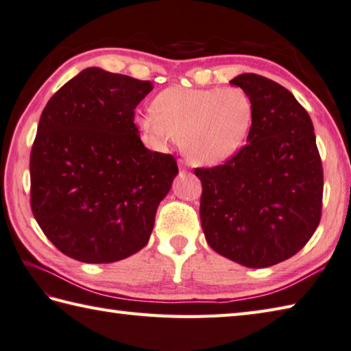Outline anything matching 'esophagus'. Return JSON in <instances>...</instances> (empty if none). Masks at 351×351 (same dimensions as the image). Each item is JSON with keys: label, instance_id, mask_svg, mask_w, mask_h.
I'll list each match as a JSON object with an SVG mask.
<instances>
[{"label": "esophagus", "instance_id": "1", "mask_svg": "<svg viewBox=\"0 0 351 351\" xmlns=\"http://www.w3.org/2000/svg\"><path fill=\"white\" fill-rule=\"evenodd\" d=\"M180 167L182 169V170H187V167H189V164L187 162H185V161H180Z\"/></svg>", "mask_w": 351, "mask_h": 351}]
</instances>
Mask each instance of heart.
I'll list each match as a JSON object with an SVG mask.
<instances>
[{
    "instance_id": "heart-1",
    "label": "heart",
    "mask_w": 351,
    "mask_h": 351,
    "mask_svg": "<svg viewBox=\"0 0 351 351\" xmlns=\"http://www.w3.org/2000/svg\"><path fill=\"white\" fill-rule=\"evenodd\" d=\"M252 111L251 97L239 86H171L158 94L154 109L138 115L136 125L154 147L164 149L181 136L191 162L215 166L242 147Z\"/></svg>"
}]
</instances>
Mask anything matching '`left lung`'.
Returning <instances> with one entry per match:
<instances>
[{"instance_id": "obj_1", "label": "left lung", "mask_w": 351, "mask_h": 351, "mask_svg": "<svg viewBox=\"0 0 351 351\" xmlns=\"http://www.w3.org/2000/svg\"><path fill=\"white\" fill-rule=\"evenodd\" d=\"M252 101L246 144L221 166L197 167L201 223L208 245L248 267L295 256L321 221L324 173L306 109L263 75L230 82Z\"/></svg>"}]
</instances>
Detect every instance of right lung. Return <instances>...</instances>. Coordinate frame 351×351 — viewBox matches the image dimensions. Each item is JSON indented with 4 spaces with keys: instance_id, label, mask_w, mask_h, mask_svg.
Listing matches in <instances>:
<instances>
[{
    "instance_id": "right-lung-1",
    "label": "right lung",
    "mask_w": 351,
    "mask_h": 351,
    "mask_svg": "<svg viewBox=\"0 0 351 351\" xmlns=\"http://www.w3.org/2000/svg\"><path fill=\"white\" fill-rule=\"evenodd\" d=\"M149 80L86 68L40 114L30 154V205L47 239L84 263L146 246L178 173L173 155L144 147L135 108Z\"/></svg>"
}]
</instances>
